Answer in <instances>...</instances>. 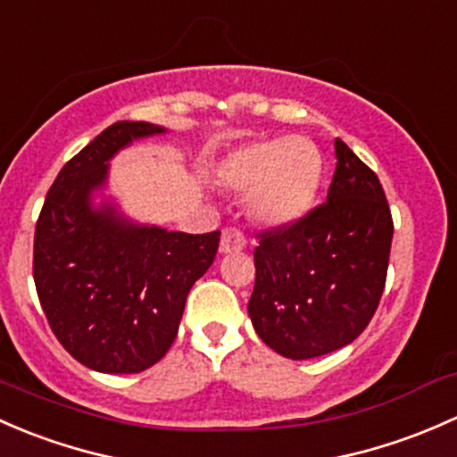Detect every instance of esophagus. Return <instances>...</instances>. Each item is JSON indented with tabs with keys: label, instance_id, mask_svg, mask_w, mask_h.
Returning <instances> with one entry per match:
<instances>
[{
	"label": "esophagus",
	"instance_id": "1",
	"mask_svg": "<svg viewBox=\"0 0 457 457\" xmlns=\"http://www.w3.org/2000/svg\"><path fill=\"white\" fill-rule=\"evenodd\" d=\"M246 246V239H244L242 230L237 228H224L222 239H220V253L222 255H230V253H239Z\"/></svg>",
	"mask_w": 457,
	"mask_h": 457
}]
</instances>
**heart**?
Returning a JSON list of instances; mask_svg holds the SVG:
<instances>
[{
    "label": "heart",
    "mask_w": 457,
    "mask_h": 457,
    "mask_svg": "<svg viewBox=\"0 0 457 457\" xmlns=\"http://www.w3.org/2000/svg\"><path fill=\"white\" fill-rule=\"evenodd\" d=\"M321 169L319 149L301 136H288L235 149L218 167V178L227 189L246 195L255 222L284 228L312 209Z\"/></svg>",
    "instance_id": "heart-1"
}]
</instances>
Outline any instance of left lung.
<instances>
[{"label": "left lung", "mask_w": 457, "mask_h": 457, "mask_svg": "<svg viewBox=\"0 0 457 457\" xmlns=\"http://www.w3.org/2000/svg\"><path fill=\"white\" fill-rule=\"evenodd\" d=\"M328 202L255 248L248 317L260 338L293 361L350 345L378 308L394 222L378 178L343 140Z\"/></svg>", "instance_id": "obj_1"}]
</instances>
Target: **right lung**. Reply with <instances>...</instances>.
Masks as SVG:
<instances>
[{
  "mask_svg": "<svg viewBox=\"0 0 457 457\" xmlns=\"http://www.w3.org/2000/svg\"><path fill=\"white\" fill-rule=\"evenodd\" d=\"M167 134L119 120L56 176L35 228L37 295L61 345L103 374L156 365L178 334L187 295L209 270L220 230L204 235L140 224L107 195L110 160L131 143Z\"/></svg>",
  "mask_w": 457,
  "mask_h": 457,
  "instance_id": "add662e5",
  "label": "right lung"
}]
</instances>
